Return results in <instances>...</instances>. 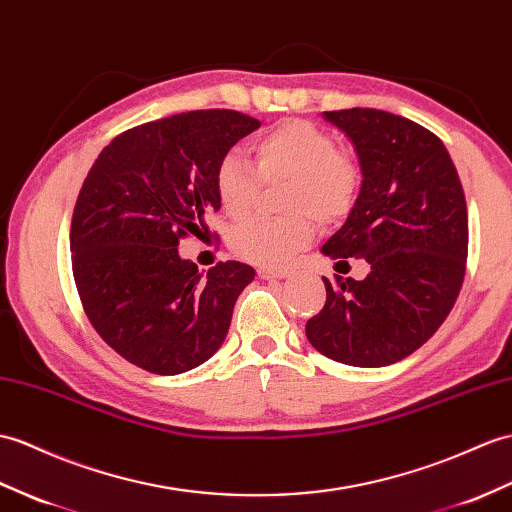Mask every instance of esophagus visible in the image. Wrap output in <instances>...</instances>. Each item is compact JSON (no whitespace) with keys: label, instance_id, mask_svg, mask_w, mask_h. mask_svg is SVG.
Here are the masks:
<instances>
[{"label":"esophagus","instance_id":"obj_1","mask_svg":"<svg viewBox=\"0 0 512 512\" xmlns=\"http://www.w3.org/2000/svg\"><path fill=\"white\" fill-rule=\"evenodd\" d=\"M257 275L261 279H283L290 275V270L288 268H259Z\"/></svg>","mask_w":512,"mask_h":512}]
</instances>
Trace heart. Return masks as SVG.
Returning a JSON list of instances; mask_svg holds the SVG:
<instances>
[{
    "label": "heart",
    "instance_id": "1",
    "mask_svg": "<svg viewBox=\"0 0 512 512\" xmlns=\"http://www.w3.org/2000/svg\"><path fill=\"white\" fill-rule=\"evenodd\" d=\"M255 168L237 152L224 154L216 170V194L227 216L251 213L261 183L288 181L283 220H248L231 233V248L251 264L281 266L310 246L318 222L347 218L360 194L358 163L338 148L336 137L307 120H285L253 141Z\"/></svg>",
    "mask_w": 512,
    "mask_h": 512
}]
</instances>
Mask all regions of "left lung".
I'll return each instance as SVG.
<instances>
[{
  "mask_svg": "<svg viewBox=\"0 0 512 512\" xmlns=\"http://www.w3.org/2000/svg\"><path fill=\"white\" fill-rule=\"evenodd\" d=\"M358 150L362 189L323 253L338 266L368 264L362 281L340 277L307 320L312 347L349 366L395 364L430 340L454 307L467 270L469 218L456 165L421 124L377 109L327 111Z\"/></svg>",
  "mask_w": 512,
  "mask_h": 512,
  "instance_id": "left-lung-1",
  "label": "left lung"
}]
</instances>
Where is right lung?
Here are the masks:
<instances>
[{"mask_svg":"<svg viewBox=\"0 0 512 512\" xmlns=\"http://www.w3.org/2000/svg\"><path fill=\"white\" fill-rule=\"evenodd\" d=\"M259 120L189 111L124 130L82 183L71 218V270L89 323L124 360L154 375L207 362L227 338L253 266L218 261L202 277L178 242L202 237L220 209L218 163Z\"/></svg>","mask_w":512,"mask_h":512,"instance_id":"right-lung-1","label":"right lung"}]
</instances>
